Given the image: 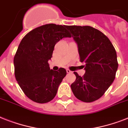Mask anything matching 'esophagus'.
<instances>
[{
    "mask_svg": "<svg viewBox=\"0 0 128 128\" xmlns=\"http://www.w3.org/2000/svg\"><path fill=\"white\" fill-rule=\"evenodd\" d=\"M66 72H67V73H71V72H72V71L69 70V69H66Z\"/></svg>",
    "mask_w": 128,
    "mask_h": 128,
    "instance_id": "34e87169",
    "label": "esophagus"
}]
</instances>
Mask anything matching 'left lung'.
<instances>
[{
    "mask_svg": "<svg viewBox=\"0 0 128 128\" xmlns=\"http://www.w3.org/2000/svg\"><path fill=\"white\" fill-rule=\"evenodd\" d=\"M78 44L80 60L85 63L82 77L74 72L76 80L71 84L76 98L92 102L102 96L116 78L118 67L113 44L104 34L90 26H66Z\"/></svg>",
    "mask_w": 128,
    "mask_h": 128,
    "instance_id": "left-lung-1",
    "label": "left lung"
}]
</instances>
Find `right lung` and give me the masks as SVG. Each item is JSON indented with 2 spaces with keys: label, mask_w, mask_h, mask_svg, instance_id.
I'll use <instances>...</instances> for the list:
<instances>
[{
  "label": "right lung",
  "mask_w": 128,
  "mask_h": 128,
  "mask_svg": "<svg viewBox=\"0 0 128 128\" xmlns=\"http://www.w3.org/2000/svg\"><path fill=\"white\" fill-rule=\"evenodd\" d=\"M66 28L55 24L37 27L25 35L18 47L14 57L15 78L25 95L35 102L47 103L54 99L66 76L64 68L54 71L48 64L55 44L71 37Z\"/></svg>",
  "instance_id": "obj_1"
}]
</instances>
